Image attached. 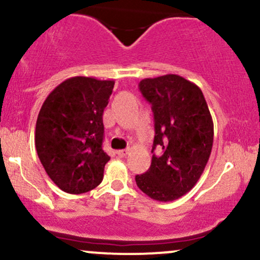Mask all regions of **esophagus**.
Returning <instances> with one entry per match:
<instances>
[{"label": "esophagus", "instance_id": "1", "mask_svg": "<svg viewBox=\"0 0 260 260\" xmlns=\"http://www.w3.org/2000/svg\"><path fill=\"white\" fill-rule=\"evenodd\" d=\"M128 153H129V150H128V149H121V150L116 151V154H117L118 156H121V157L126 156V155H127Z\"/></svg>", "mask_w": 260, "mask_h": 260}]
</instances>
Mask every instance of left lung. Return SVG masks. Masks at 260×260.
<instances>
[{
	"label": "left lung",
	"mask_w": 260,
	"mask_h": 260,
	"mask_svg": "<svg viewBox=\"0 0 260 260\" xmlns=\"http://www.w3.org/2000/svg\"><path fill=\"white\" fill-rule=\"evenodd\" d=\"M139 90L154 113L153 155L137 186L154 201L171 202L189 192L204 171L214 140V123L198 85L177 74L145 78Z\"/></svg>",
	"instance_id": "1"
}]
</instances>
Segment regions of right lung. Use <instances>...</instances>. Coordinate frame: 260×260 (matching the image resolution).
Returning a JSON list of instances; mask_svg holds the SVG:
<instances>
[{"instance_id":"1","label":"right lung","mask_w":260,"mask_h":260,"mask_svg":"<svg viewBox=\"0 0 260 260\" xmlns=\"http://www.w3.org/2000/svg\"><path fill=\"white\" fill-rule=\"evenodd\" d=\"M113 80L73 77L56 86L44 101L35 127V147L45 171L71 194L101 183L110 156L103 149V113Z\"/></svg>"}]
</instances>
